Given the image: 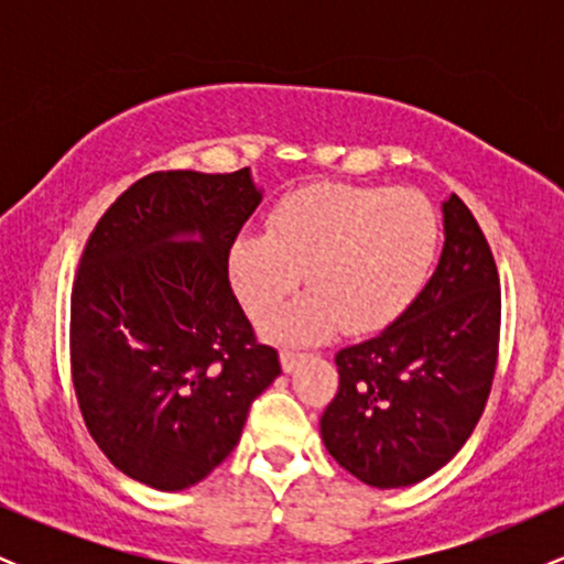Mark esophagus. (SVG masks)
Listing matches in <instances>:
<instances>
[{"label": "esophagus", "mask_w": 564, "mask_h": 564, "mask_svg": "<svg viewBox=\"0 0 564 564\" xmlns=\"http://www.w3.org/2000/svg\"><path fill=\"white\" fill-rule=\"evenodd\" d=\"M304 358V352H296V349H283L281 352V366H283V371H294L296 366H300V360Z\"/></svg>", "instance_id": "esophagus-1"}]
</instances>
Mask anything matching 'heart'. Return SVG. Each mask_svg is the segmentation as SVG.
<instances>
[{
  "label": "heart",
  "instance_id": "b5f03b06",
  "mask_svg": "<svg viewBox=\"0 0 564 564\" xmlns=\"http://www.w3.org/2000/svg\"><path fill=\"white\" fill-rule=\"evenodd\" d=\"M435 206L416 191L345 183L289 193L268 232H243L228 257L238 302L264 321L293 293L301 273L314 289L264 323L275 339H321L336 326L381 332L411 307L437 260Z\"/></svg>",
  "mask_w": 564,
  "mask_h": 564
}]
</instances>
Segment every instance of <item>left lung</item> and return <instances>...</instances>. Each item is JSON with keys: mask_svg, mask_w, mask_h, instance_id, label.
<instances>
[{"mask_svg": "<svg viewBox=\"0 0 564 564\" xmlns=\"http://www.w3.org/2000/svg\"><path fill=\"white\" fill-rule=\"evenodd\" d=\"M445 243L422 294L379 336L336 352L321 437L371 488H405L451 462L488 403L501 339L494 251L469 206L443 204Z\"/></svg>", "mask_w": 564, "mask_h": 564, "instance_id": "obj_1", "label": "left lung"}]
</instances>
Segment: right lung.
Masks as SVG:
<instances>
[{"mask_svg": "<svg viewBox=\"0 0 564 564\" xmlns=\"http://www.w3.org/2000/svg\"><path fill=\"white\" fill-rule=\"evenodd\" d=\"M260 200L249 166L153 172L108 206L84 243L70 291V379L97 448L142 485L204 480L281 373L278 349L260 345L228 278L232 243Z\"/></svg>", "mask_w": 564, "mask_h": 564, "instance_id": "add662e5", "label": "right lung"}]
</instances>
